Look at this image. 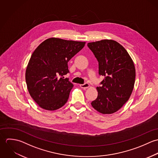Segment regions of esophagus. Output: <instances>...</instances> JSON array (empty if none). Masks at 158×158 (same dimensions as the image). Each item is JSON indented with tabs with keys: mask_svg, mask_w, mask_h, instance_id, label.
Wrapping results in <instances>:
<instances>
[{
	"mask_svg": "<svg viewBox=\"0 0 158 158\" xmlns=\"http://www.w3.org/2000/svg\"><path fill=\"white\" fill-rule=\"evenodd\" d=\"M80 86L83 89H86V88H88L89 87V85L88 83H85L83 85H80Z\"/></svg>",
	"mask_w": 158,
	"mask_h": 158,
	"instance_id": "esophagus-1",
	"label": "esophagus"
}]
</instances>
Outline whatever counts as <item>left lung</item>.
I'll return each instance as SVG.
<instances>
[{
    "mask_svg": "<svg viewBox=\"0 0 158 158\" xmlns=\"http://www.w3.org/2000/svg\"><path fill=\"white\" fill-rule=\"evenodd\" d=\"M88 47L98 62V73L105 78L97 87L98 96L91 103L98 112L110 114L128 100L134 88L135 70L125 48L111 40L89 43Z\"/></svg>",
    "mask_w": 158,
    "mask_h": 158,
    "instance_id": "1",
    "label": "left lung"
}]
</instances>
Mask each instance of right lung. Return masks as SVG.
Masks as SVG:
<instances>
[{
  "mask_svg": "<svg viewBox=\"0 0 158 158\" xmlns=\"http://www.w3.org/2000/svg\"><path fill=\"white\" fill-rule=\"evenodd\" d=\"M85 43L51 38L35 50L26 69L25 81L30 96L41 108L53 111L66 104L73 86L64 77L69 72L68 63Z\"/></svg>",
  "mask_w": 158,
  "mask_h": 158,
  "instance_id": "1",
  "label": "right lung"
}]
</instances>
